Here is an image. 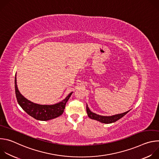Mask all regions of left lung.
Returning a JSON list of instances; mask_svg holds the SVG:
<instances>
[{
    "label": "left lung",
    "instance_id": "left-lung-1",
    "mask_svg": "<svg viewBox=\"0 0 159 159\" xmlns=\"http://www.w3.org/2000/svg\"><path fill=\"white\" fill-rule=\"evenodd\" d=\"M86 109H87V112L88 116L93 120L99 121L102 123H106V124H109V123H115L116 121H118V120H120V118H121L122 117H123L126 114L129 112V111L121 113V114H118V115H113L111 116H101V115H98L96 113H94L93 112H91L90 111V109L88 107V106L87 105L86 107Z\"/></svg>",
    "mask_w": 159,
    "mask_h": 159
}]
</instances>
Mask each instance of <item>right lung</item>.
<instances>
[{
	"label": "right lung",
	"instance_id": "obj_1",
	"mask_svg": "<svg viewBox=\"0 0 159 159\" xmlns=\"http://www.w3.org/2000/svg\"><path fill=\"white\" fill-rule=\"evenodd\" d=\"M15 92L18 104L29 115L37 120L47 121L61 116L64 111L65 105L72 93H70L63 101L53 105H40L26 99L19 93L17 87L15 77Z\"/></svg>",
	"mask_w": 159,
	"mask_h": 159
}]
</instances>
